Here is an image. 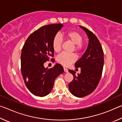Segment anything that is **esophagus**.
Masks as SVG:
<instances>
[{"label":"esophagus","mask_w":122,"mask_h":122,"mask_svg":"<svg viewBox=\"0 0 122 122\" xmlns=\"http://www.w3.org/2000/svg\"><path fill=\"white\" fill-rule=\"evenodd\" d=\"M64 71H65V72H66V73H67L68 71V69L66 68H64Z\"/></svg>","instance_id":"1"}]
</instances>
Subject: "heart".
<instances>
[{"label":"heart","instance_id":"1","mask_svg":"<svg viewBox=\"0 0 122 122\" xmlns=\"http://www.w3.org/2000/svg\"><path fill=\"white\" fill-rule=\"evenodd\" d=\"M66 39L71 41L74 44V49L78 53L81 52L85 48V44L82 42L83 36L82 34L76 30H69L64 33ZM62 39L59 34L55 35L52 41V47L55 52H59L61 51ZM76 60L75 55L74 54L62 53L57 57V61L59 63L64 66H67Z\"/></svg>","mask_w":122,"mask_h":122}]
</instances>
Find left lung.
<instances>
[{"mask_svg":"<svg viewBox=\"0 0 122 122\" xmlns=\"http://www.w3.org/2000/svg\"><path fill=\"white\" fill-rule=\"evenodd\" d=\"M89 38V44L85 53L75 63V68H81V73L69 69L74 78L68 85L71 93L77 97L90 94L97 86L102 76L104 53L98 39L93 33L82 26Z\"/></svg>","mask_w":122,"mask_h":122,"instance_id":"left-lung-1","label":"left lung"}]
</instances>
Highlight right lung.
<instances>
[{
	"label": "right lung",
	"mask_w": 122,
	"mask_h": 122,
	"mask_svg": "<svg viewBox=\"0 0 122 122\" xmlns=\"http://www.w3.org/2000/svg\"><path fill=\"white\" fill-rule=\"evenodd\" d=\"M63 26L62 24H54L41 27L28 37L22 47L21 74L27 88L34 95H47L55 78L64 72L62 66L58 63L49 69L44 66L53 56V39Z\"/></svg>",
	"instance_id": "obj_1"
}]
</instances>
